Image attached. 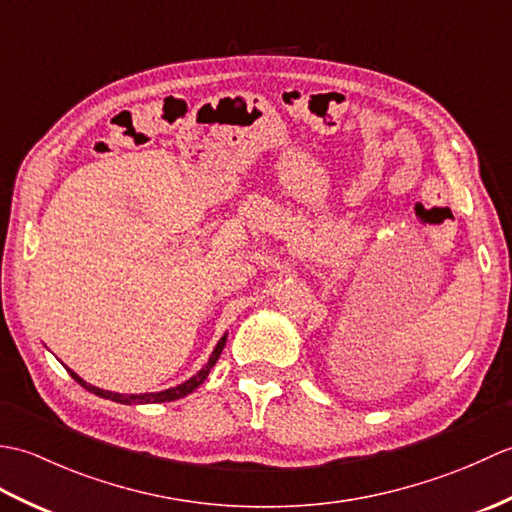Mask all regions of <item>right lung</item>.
I'll use <instances>...</instances> for the list:
<instances>
[{
    "mask_svg": "<svg viewBox=\"0 0 512 512\" xmlns=\"http://www.w3.org/2000/svg\"><path fill=\"white\" fill-rule=\"evenodd\" d=\"M226 336H228V332L222 334V339L217 341V345L213 347L209 361L204 363V367L200 369L198 374H193L191 378H187V380H184V383H180L176 387H169V389H162V391H149V394H118V391H105L101 387H94L90 383H85V380L76 372H72L70 367H68V372L76 380V383L88 389L90 394L99 396V398H105V400H112V402H121V405H149V402H171V400H178V398H184L187 394H191L193 389H198L204 383L206 376H209L213 365L217 363V358H220V354L224 350Z\"/></svg>",
    "mask_w": 512,
    "mask_h": 512,
    "instance_id": "obj_1",
    "label": "right lung"
}]
</instances>
